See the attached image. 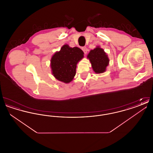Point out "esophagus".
Returning <instances> with one entry per match:
<instances>
[{"mask_svg": "<svg viewBox=\"0 0 153 153\" xmlns=\"http://www.w3.org/2000/svg\"><path fill=\"white\" fill-rule=\"evenodd\" d=\"M81 49L82 50V51H84V53H85V54H86L87 53L88 51V49L86 48V47H82V48H81Z\"/></svg>", "mask_w": 153, "mask_h": 153, "instance_id": "1", "label": "esophagus"}]
</instances>
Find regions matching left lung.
Listing matches in <instances>:
<instances>
[{
  "label": "left lung",
  "instance_id": "obj_1",
  "mask_svg": "<svg viewBox=\"0 0 153 153\" xmlns=\"http://www.w3.org/2000/svg\"><path fill=\"white\" fill-rule=\"evenodd\" d=\"M88 58L92 64L95 73H101L105 72L106 67L108 65L109 59L103 49L97 47L91 51L88 55Z\"/></svg>",
  "mask_w": 153,
  "mask_h": 153
}]
</instances>
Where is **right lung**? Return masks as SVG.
<instances>
[{
	"label": "right lung",
	"instance_id": "1",
	"mask_svg": "<svg viewBox=\"0 0 153 153\" xmlns=\"http://www.w3.org/2000/svg\"><path fill=\"white\" fill-rule=\"evenodd\" d=\"M84 53L77 47L70 48L64 45L60 51L56 52L51 59L53 76L59 81L69 83L76 74V65L84 57Z\"/></svg>",
	"mask_w": 153,
	"mask_h": 153
}]
</instances>
